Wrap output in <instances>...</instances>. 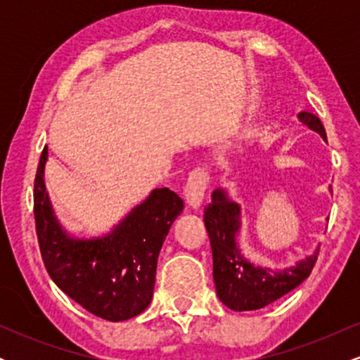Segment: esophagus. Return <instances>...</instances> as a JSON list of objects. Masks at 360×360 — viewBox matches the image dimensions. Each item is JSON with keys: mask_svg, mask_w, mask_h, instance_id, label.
Segmentation results:
<instances>
[{"mask_svg": "<svg viewBox=\"0 0 360 360\" xmlns=\"http://www.w3.org/2000/svg\"><path fill=\"white\" fill-rule=\"evenodd\" d=\"M208 183L210 176L205 167H198L189 172L188 183H186L184 188V198L186 203L191 206V208H200L201 203H203L205 191L206 188H208Z\"/></svg>", "mask_w": 360, "mask_h": 360, "instance_id": "esophagus-1", "label": "esophagus"}]
</instances>
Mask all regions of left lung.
<instances>
[{"label": "left lung", "mask_w": 360, "mask_h": 360, "mask_svg": "<svg viewBox=\"0 0 360 360\" xmlns=\"http://www.w3.org/2000/svg\"><path fill=\"white\" fill-rule=\"evenodd\" d=\"M300 122L326 140L320 118L309 111H301ZM332 193V188H330ZM240 205L229 198L223 188L212 194V203L205 206V226L208 230L213 252V281L218 298L233 311H252L274 303L289 291L298 288L311 274L318 250L298 260L286 269H269L243 257L237 245L240 232Z\"/></svg>", "instance_id": "left-lung-1"}]
</instances>
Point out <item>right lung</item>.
<instances>
[{"instance_id": "obj_1", "label": "right lung", "mask_w": 360, "mask_h": 360, "mask_svg": "<svg viewBox=\"0 0 360 360\" xmlns=\"http://www.w3.org/2000/svg\"><path fill=\"white\" fill-rule=\"evenodd\" d=\"M47 147L35 176L34 213L40 254L49 276L69 298L108 321L134 318L154 296L159 252L183 200L167 188L154 189L103 237L74 238L53 214L44 181Z\"/></svg>"}]
</instances>
